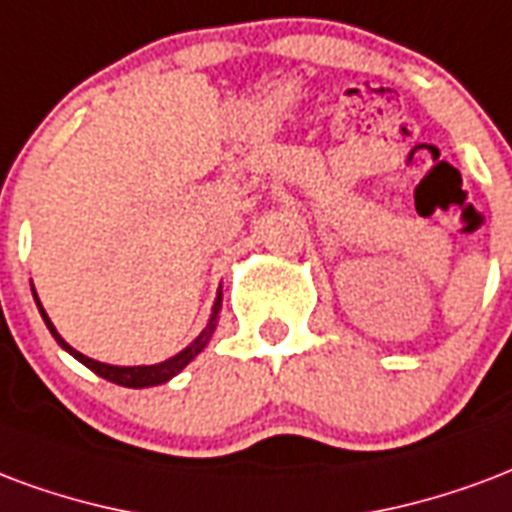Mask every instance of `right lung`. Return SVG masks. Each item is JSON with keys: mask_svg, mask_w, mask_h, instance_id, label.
Returning a JSON list of instances; mask_svg holds the SVG:
<instances>
[{"mask_svg": "<svg viewBox=\"0 0 512 512\" xmlns=\"http://www.w3.org/2000/svg\"><path fill=\"white\" fill-rule=\"evenodd\" d=\"M32 293H34V287H32ZM34 301H37V309H40V314H43L48 331L54 333V339L59 342V347L70 352L75 361H81L86 369H92L94 374H100L102 380L116 382V385H124V388H151V385H162V382L173 380V377H176V374H179L189 361H195L200 352H203V347L211 342V336H214V331H217V323H219V309H222V290H219L217 298H214L211 317H208L206 328L198 333V339L189 344V347H184L181 352H176V355H173V358H168V361L151 363V366H113V363L94 361V358H89V355H83V352H78L75 347H70V344L64 342L62 336H59V331H56L54 323H51V317L45 314V309H43V304H40L37 293H34Z\"/></svg>", "mask_w": 512, "mask_h": 512, "instance_id": "right-lung-1", "label": "right lung"}]
</instances>
